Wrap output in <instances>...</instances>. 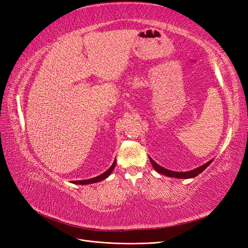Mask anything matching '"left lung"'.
Instances as JSON below:
<instances>
[{
  "mask_svg": "<svg viewBox=\"0 0 248 248\" xmlns=\"http://www.w3.org/2000/svg\"><path fill=\"white\" fill-rule=\"evenodd\" d=\"M149 159H150L151 165H153V167L158 173L166 175V176H169V177H174V178H193V177H196L197 175H199L200 173H202L206 169V168L212 163V161H209L208 163H206L205 165L197 168V169H195V170L188 171V172H175V171H171V170H167V169H165V168L157 165L151 157H149Z\"/></svg>",
  "mask_w": 248,
  "mask_h": 248,
  "instance_id": "8db88e82",
  "label": "left lung"
}]
</instances>
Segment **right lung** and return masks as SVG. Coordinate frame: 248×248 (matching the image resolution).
I'll list each match as a JSON object with an SVG mask.
<instances>
[{
	"instance_id": "obj_1",
	"label": "right lung",
	"mask_w": 248,
	"mask_h": 248,
	"mask_svg": "<svg viewBox=\"0 0 248 248\" xmlns=\"http://www.w3.org/2000/svg\"><path fill=\"white\" fill-rule=\"evenodd\" d=\"M115 164H116V161L113 163V165L111 166L106 172H104L102 175H100V176H97V177H94V178H91V179H86V180H78V181H74V183H76V185H89V183L99 182V181H101V180H103V179H105V178H107V177L109 176V175L111 174V172L113 171L114 167H115Z\"/></svg>"
}]
</instances>
